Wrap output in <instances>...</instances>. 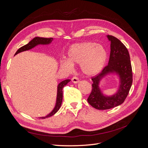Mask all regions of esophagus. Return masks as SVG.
I'll use <instances>...</instances> for the list:
<instances>
[{"label":"esophagus","instance_id":"esophagus-1","mask_svg":"<svg viewBox=\"0 0 148 148\" xmlns=\"http://www.w3.org/2000/svg\"><path fill=\"white\" fill-rule=\"evenodd\" d=\"M79 81V79L77 77H74L71 78V82H72L73 83H78Z\"/></svg>","mask_w":148,"mask_h":148}]
</instances>
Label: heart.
Returning <instances> with one entry per match:
<instances>
[{
  "label": "heart",
  "mask_w": 148,
  "mask_h": 148,
  "mask_svg": "<svg viewBox=\"0 0 148 148\" xmlns=\"http://www.w3.org/2000/svg\"><path fill=\"white\" fill-rule=\"evenodd\" d=\"M66 59L60 61L62 68L71 70L74 65L79 64L83 74L92 76L99 73L105 65L107 52L101 44L84 41L71 45L66 52Z\"/></svg>",
  "instance_id": "b5f03b06"
}]
</instances>
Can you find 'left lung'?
Here are the masks:
<instances>
[{
	"label": "left lung",
	"instance_id": "8db88e82",
	"mask_svg": "<svg viewBox=\"0 0 148 148\" xmlns=\"http://www.w3.org/2000/svg\"><path fill=\"white\" fill-rule=\"evenodd\" d=\"M110 41V53L108 65L101 72L92 77V91L88 102L94 108L107 110L117 107L125 101L133 82L132 68L128 49L119 39L107 35ZM115 73L119 77V88L117 93L112 97H106L101 93L99 84L105 75Z\"/></svg>",
	"mask_w": 148,
	"mask_h": 148
}]
</instances>
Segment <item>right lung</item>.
Here are the masks:
<instances>
[{
	"instance_id": "add662e5",
	"label": "right lung",
	"mask_w": 148,
	"mask_h": 148,
	"mask_svg": "<svg viewBox=\"0 0 148 148\" xmlns=\"http://www.w3.org/2000/svg\"><path fill=\"white\" fill-rule=\"evenodd\" d=\"M52 40H53V38H45L35 37L34 38H33L32 40H31L30 42H29V43L26 44V45L23 46H22L19 49H18V51L16 52L15 55H16L17 53H18L20 52L29 50V49H31L32 48L34 47L35 46L39 45V44H43V45L44 44H49L52 41ZM70 82V79H65L64 81H62L59 84V85H58L57 86V101H56V104L54 109L52 110V111L50 114L46 115V117H40V119H46V118L51 117V116L54 115L59 110L62 102V99H63V92H62V90H63V88L65 85Z\"/></svg>"
}]
</instances>
